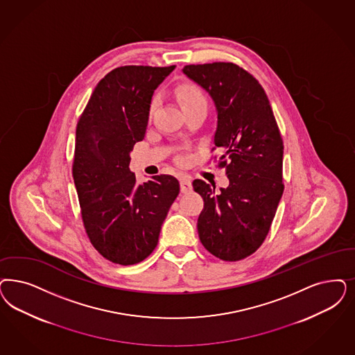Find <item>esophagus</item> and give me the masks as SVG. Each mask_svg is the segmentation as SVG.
Here are the masks:
<instances>
[{"instance_id":"esophagus-1","label":"esophagus","mask_w":355,"mask_h":355,"mask_svg":"<svg viewBox=\"0 0 355 355\" xmlns=\"http://www.w3.org/2000/svg\"><path fill=\"white\" fill-rule=\"evenodd\" d=\"M180 184H181V191L184 193V194L193 190L191 181H190V178H189V177H186V175H184V177L180 180Z\"/></svg>"}]
</instances>
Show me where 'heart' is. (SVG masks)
Instances as JSON below:
<instances>
[{
  "label": "heart",
  "mask_w": 355,
  "mask_h": 355,
  "mask_svg": "<svg viewBox=\"0 0 355 355\" xmlns=\"http://www.w3.org/2000/svg\"><path fill=\"white\" fill-rule=\"evenodd\" d=\"M175 96L178 98V101H180L182 107L186 106V105H189V103H193L196 101H199V99H205L202 92L196 86L189 85V84L178 86L175 89ZM153 106H155V102L152 103V107Z\"/></svg>",
  "instance_id": "b5f03b06"
}]
</instances>
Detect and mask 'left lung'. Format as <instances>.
Masks as SVG:
<instances>
[{"instance_id":"1","label":"left lung","mask_w":355,"mask_h":355,"mask_svg":"<svg viewBox=\"0 0 355 355\" xmlns=\"http://www.w3.org/2000/svg\"><path fill=\"white\" fill-rule=\"evenodd\" d=\"M182 72L215 103L214 143L230 180L220 191L202 180L193 182L205 200L199 239L215 257L240 261L263 243L283 194L281 132L265 90L239 65H186Z\"/></svg>"}]
</instances>
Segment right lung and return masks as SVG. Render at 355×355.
<instances>
[{"label": "right lung", "instance_id": "1", "mask_svg": "<svg viewBox=\"0 0 355 355\" xmlns=\"http://www.w3.org/2000/svg\"><path fill=\"white\" fill-rule=\"evenodd\" d=\"M171 67L115 68L96 86L76 128L73 180L90 243L106 259L135 265L153 252L180 194L168 174L137 184L130 153L146 136L150 101Z\"/></svg>", "mask_w": 355, "mask_h": 355}]
</instances>
